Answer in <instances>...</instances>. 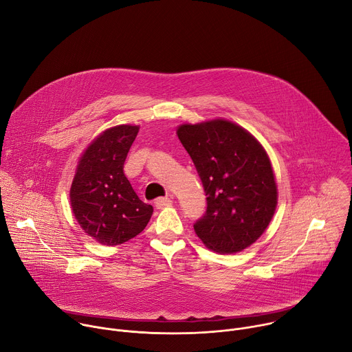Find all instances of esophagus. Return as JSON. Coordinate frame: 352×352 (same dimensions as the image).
<instances>
[{"label": "esophagus", "instance_id": "1", "mask_svg": "<svg viewBox=\"0 0 352 352\" xmlns=\"http://www.w3.org/2000/svg\"><path fill=\"white\" fill-rule=\"evenodd\" d=\"M154 204H155V206H157L158 209H162V208L170 206V205L173 204V201H172L170 198H168V197H161V198H157Z\"/></svg>", "mask_w": 352, "mask_h": 352}]
</instances>
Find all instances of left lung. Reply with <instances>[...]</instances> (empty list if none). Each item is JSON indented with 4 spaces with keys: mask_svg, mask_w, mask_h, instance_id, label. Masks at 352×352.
<instances>
[{
    "mask_svg": "<svg viewBox=\"0 0 352 352\" xmlns=\"http://www.w3.org/2000/svg\"><path fill=\"white\" fill-rule=\"evenodd\" d=\"M177 137L191 157L206 195L195 234L215 252L234 254L255 243L277 205L270 160L241 126L215 119L182 124Z\"/></svg>",
    "mask_w": 352,
    "mask_h": 352,
    "instance_id": "1",
    "label": "left lung"
}]
</instances>
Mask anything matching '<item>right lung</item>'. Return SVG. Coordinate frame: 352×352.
Segmentation results:
<instances>
[{
    "label": "right lung",
    "instance_id": "right-lung-1",
    "mask_svg": "<svg viewBox=\"0 0 352 352\" xmlns=\"http://www.w3.org/2000/svg\"><path fill=\"white\" fill-rule=\"evenodd\" d=\"M138 126L102 131L79 160L70 205L80 228L102 245H118L142 233L154 209L134 192L123 173Z\"/></svg>",
    "mask_w": 352,
    "mask_h": 352
}]
</instances>
